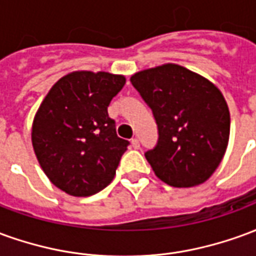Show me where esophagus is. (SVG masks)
I'll list each match as a JSON object with an SVG mask.
<instances>
[{
	"instance_id": "34e87169",
	"label": "esophagus",
	"mask_w": 256,
	"mask_h": 256,
	"mask_svg": "<svg viewBox=\"0 0 256 256\" xmlns=\"http://www.w3.org/2000/svg\"><path fill=\"white\" fill-rule=\"evenodd\" d=\"M132 146H133L134 150H138L140 148L138 138H132Z\"/></svg>"
}]
</instances>
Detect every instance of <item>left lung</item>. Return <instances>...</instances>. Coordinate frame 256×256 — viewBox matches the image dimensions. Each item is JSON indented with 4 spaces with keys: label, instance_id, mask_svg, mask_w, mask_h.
<instances>
[{
    "label": "left lung",
    "instance_id": "1",
    "mask_svg": "<svg viewBox=\"0 0 256 256\" xmlns=\"http://www.w3.org/2000/svg\"><path fill=\"white\" fill-rule=\"evenodd\" d=\"M154 112L159 140L145 158L156 177L176 188L207 181L225 155L230 114L220 90L188 68L166 63L132 75Z\"/></svg>",
    "mask_w": 256,
    "mask_h": 256
}]
</instances>
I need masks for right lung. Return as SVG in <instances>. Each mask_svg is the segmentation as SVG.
I'll return each instance as SVG.
<instances>
[{
	"label": "right lung",
	"instance_id": "obj_1",
	"mask_svg": "<svg viewBox=\"0 0 256 256\" xmlns=\"http://www.w3.org/2000/svg\"><path fill=\"white\" fill-rule=\"evenodd\" d=\"M124 84V75L72 71L42 100L31 142L44 172L63 192L92 196L115 177L128 141L118 137L106 108Z\"/></svg>",
	"mask_w": 256,
	"mask_h": 256
}]
</instances>
